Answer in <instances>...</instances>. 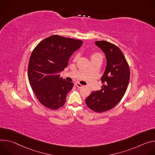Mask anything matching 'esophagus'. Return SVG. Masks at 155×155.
<instances>
[{
	"instance_id": "1",
	"label": "esophagus",
	"mask_w": 155,
	"mask_h": 155,
	"mask_svg": "<svg viewBox=\"0 0 155 155\" xmlns=\"http://www.w3.org/2000/svg\"><path fill=\"white\" fill-rule=\"evenodd\" d=\"M75 84H76V87H78V88H81V87H82V85H81V84H79V83H76Z\"/></svg>"
}]
</instances>
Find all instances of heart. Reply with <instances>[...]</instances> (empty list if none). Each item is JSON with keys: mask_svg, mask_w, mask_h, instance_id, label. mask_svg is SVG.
<instances>
[{"mask_svg": "<svg viewBox=\"0 0 155 155\" xmlns=\"http://www.w3.org/2000/svg\"><path fill=\"white\" fill-rule=\"evenodd\" d=\"M95 58H100L102 59V56L100 53H94L91 55V60L95 59ZM77 59V56L74 57V60H76Z\"/></svg>", "mask_w": 155, "mask_h": 155, "instance_id": "obj_1", "label": "heart"}]
</instances>
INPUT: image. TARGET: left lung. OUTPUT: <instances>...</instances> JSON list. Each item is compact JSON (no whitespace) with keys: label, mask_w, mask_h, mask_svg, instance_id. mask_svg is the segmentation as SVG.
<instances>
[{"label":"left lung","mask_w":155,"mask_h":155,"mask_svg":"<svg viewBox=\"0 0 155 155\" xmlns=\"http://www.w3.org/2000/svg\"><path fill=\"white\" fill-rule=\"evenodd\" d=\"M95 44L105 53L107 66L101 78V90L93 91L85 101L91 110L101 113L114 107L123 98L129 82L130 70L118 47L105 41H96Z\"/></svg>","instance_id":"1"}]
</instances>
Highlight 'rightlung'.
Wrapping results in <instances>:
<instances>
[{"label":"right lung","instance_id":"right-lung-1","mask_svg":"<svg viewBox=\"0 0 155 155\" xmlns=\"http://www.w3.org/2000/svg\"><path fill=\"white\" fill-rule=\"evenodd\" d=\"M82 44L81 40L54 35L33 50L28 68L29 82L37 98L46 108L55 110L65 104L67 94L74 84L60 78V73Z\"/></svg>","mask_w":155,"mask_h":155}]
</instances>
